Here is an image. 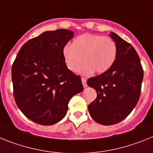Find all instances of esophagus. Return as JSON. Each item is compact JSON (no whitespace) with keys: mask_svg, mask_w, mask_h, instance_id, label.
I'll list each match as a JSON object with an SVG mask.
<instances>
[{"mask_svg":"<svg viewBox=\"0 0 153 153\" xmlns=\"http://www.w3.org/2000/svg\"><path fill=\"white\" fill-rule=\"evenodd\" d=\"M86 78H82V85L84 86V88L87 87V83H86Z\"/></svg>","mask_w":153,"mask_h":153,"instance_id":"esophagus-1","label":"esophagus"}]
</instances>
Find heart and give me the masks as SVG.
Wrapping results in <instances>:
<instances>
[{
	"instance_id": "1",
	"label": "heart",
	"mask_w": 153,
	"mask_h": 153,
	"mask_svg": "<svg viewBox=\"0 0 153 153\" xmlns=\"http://www.w3.org/2000/svg\"><path fill=\"white\" fill-rule=\"evenodd\" d=\"M117 45L112 38L100 34H81L73 40L71 45H66L62 49V56L68 70L75 71L82 61L84 63L78 71L89 75L95 71L102 74L113 65L117 58Z\"/></svg>"
}]
</instances>
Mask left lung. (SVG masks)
I'll list each match as a JSON object with an SVG mask.
<instances>
[{
	"label": "left lung",
	"mask_w": 153,
	"mask_h": 153,
	"mask_svg": "<svg viewBox=\"0 0 153 153\" xmlns=\"http://www.w3.org/2000/svg\"><path fill=\"white\" fill-rule=\"evenodd\" d=\"M117 45V58L108 71L88 79L97 98L88 106L96 123L111 126L128 116L137 104L143 79V69L132 45L115 33L109 34Z\"/></svg>",
	"instance_id": "obj_1"
}]
</instances>
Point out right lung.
<instances>
[{"label":"right lung","mask_w":153,"mask_h":153,"mask_svg":"<svg viewBox=\"0 0 153 153\" xmlns=\"http://www.w3.org/2000/svg\"><path fill=\"white\" fill-rule=\"evenodd\" d=\"M74 32L45 31L21 47L11 68L14 97L25 116L51 126L62 120L70 99L83 90L80 76L67 68L62 49Z\"/></svg>","instance_id":"obj_1"}]
</instances>
